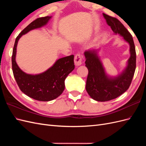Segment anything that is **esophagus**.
Here are the masks:
<instances>
[{"label":"esophagus","instance_id":"34e87169","mask_svg":"<svg viewBox=\"0 0 146 146\" xmlns=\"http://www.w3.org/2000/svg\"><path fill=\"white\" fill-rule=\"evenodd\" d=\"M74 63L76 66H80L82 64V57L80 54H77L74 57Z\"/></svg>","mask_w":146,"mask_h":146}]
</instances>
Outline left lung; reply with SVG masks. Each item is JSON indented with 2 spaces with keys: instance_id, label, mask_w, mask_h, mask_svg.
<instances>
[{
  "instance_id": "8db88e82",
  "label": "left lung",
  "mask_w": 146,
  "mask_h": 146,
  "mask_svg": "<svg viewBox=\"0 0 146 146\" xmlns=\"http://www.w3.org/2000/svg\"><path fill=\"white\" fill-rule=\"evenodd\" d=\"M107 24L113 32L123 36L130 45V57L127 66L117 77L108 76L98 55V49L86 50L84 53L88 69L86 90L92 99L105 102L116 99L125 92L130 85L136 69V50L133 38L130 32L117 19L103 13Z\"/></svg>"
}]
</instances>
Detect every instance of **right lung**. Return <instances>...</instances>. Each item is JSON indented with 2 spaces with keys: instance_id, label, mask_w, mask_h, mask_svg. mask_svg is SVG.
I'll return each instance as SVG.
<instances>
[{
  "instance_id": "1",
  "label": "right lung",
  "mask_w": 146,
  "mask_h": 146,
  "mask_svg": "<svg viewBox=\"0 0 146 146\" xmlns=\"http://www.w3.org/2000/svg\"><path fill=\"white\" fill-rule=\"evenodd\" d=\"M51 17H39L31 23L16 37L13 50L12 70L17 85L25 94L39 101H50L62 94L65 79L75 68L74 55L58 59L46 71L36 75L25 73L16 62V47L20 38L30 30L45 25Z\"/></svg>"
}]
</instances>
